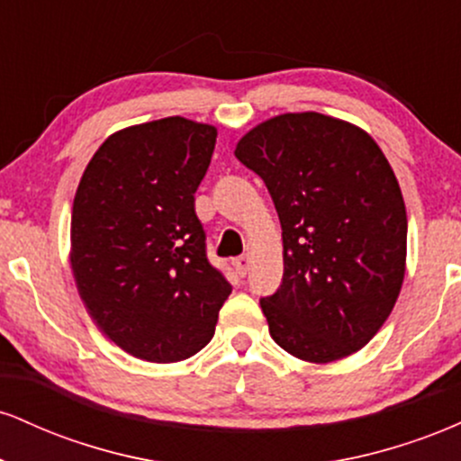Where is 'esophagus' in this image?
I'll return each instance as SVG.
<instances>
[{
    "instance_id": "obj_1",
    "label": "esophagus",
    "mask_w": 461,
    "mask_h": 461,
    "mask_svg": "<svg viewBox=\"0 0 461 461\" xmlns=\"http://www.w3.org/2000/svg\"><path fill=\"white\" fill-rule=\"evenodd\" d=\"M249 267H251V258H249V256H240V258H236V260H234V268H236V273L240 275V277H245Z\"/></svg>"
}]
</instances>
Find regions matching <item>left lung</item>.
Returning a JSON list of instances; mask_svg holds the SVG:
<instances>
[{"label": "left lung", "mask_w": 461, "mask_h": 461, "mask_svg": "<svg viewBox=\"0 0 461 461\" xmlns=\"http://www.w3.org/2000/svg\"><path fill=\"white\" fill-rule=\"evenodd\" d=\"M234 153L264 179L282 223V285L260 301L273 340L314 364L359 351L405 277V203L384 151L342 119L285 113Z\"/></svg>", "instance_id": "8db88e82"}]
</instances>
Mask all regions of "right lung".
<instances>
[{"label": "right lung", "mask_w": 461, "mask_h": 461, "mask_svg": "<svg viewBox=\"0 0 461 461\" xmlns=\"http://www.w3.org/2000/svg\"><path fill=\"white\" fill-rule=\"evenodd\" d=\"M216 128L167 116L114 131L84 168L71 268L88 314L130 356L171 364L214 336L231 285L205 258L194 193Z\"/></svg>", "instance_id": "1"}]
</instances>
